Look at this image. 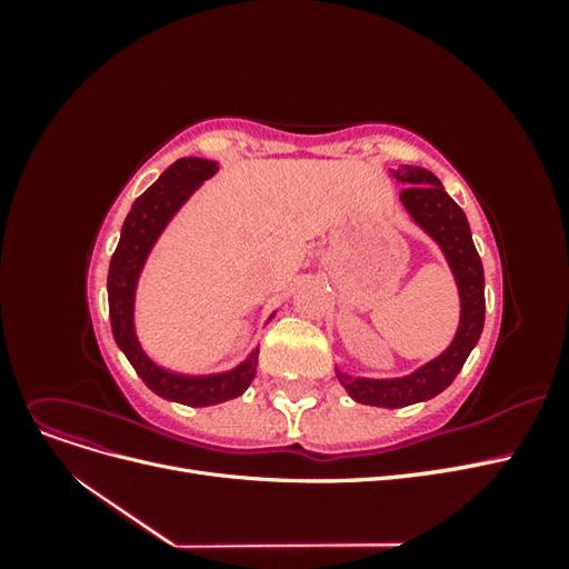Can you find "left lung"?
Instances as JSON below:
<instances>
[{"label":"left lung","mask_w":569,"mask_h":569,"mask_svg":"<svg viewBox=\"0 0 569 569\" xmlns=\"http://www.w3.org/2000/svg\"><path fill=\"white\" fill-rule=\"evenodd\" d=\"M396 182H403L399 201L403 203L410 220L432 237L449 263L460 299V320L453 341L437 358L427 360L425 366L403 377H353L339 366L337 380L347 389L356 403L380 406V408H403L435 399L449 387L460 368L477 347L481 327H485V268L472 242V232L460 206L446 194L443 184L435 173L418 166H399L389 170Z\"/></svg>","instance_id":"1"}]
</instances>
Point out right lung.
Returning a JSON list of instances; mask_svg holds the SVG:
<instances>
[{"mask_svg": "<svg viewBox=\"0 0 569 569\" xmlns=\"http://www.w3.org/2000/svg\"><path fill=\"white\" fill-rule=\"evenodd\" d=\"M216 173V161L197 157L178 159L173 166H168L159 180L132 203L123 230H120V242L113 251L107 282L111 330L118 349L126 353L134 372L142 377V382L153 393H159L161 399L194 408L216 406L242 396L256 377L258 347H253L242 363L232 370L211 375H184L168 370L159 366L157 360H151L142 349L140 337H137L134 330V297L147 258L151 249L157 247L168 222L173 220L187 199L203 184V180L213 178Z\"/></svg>", "mask_w": 569, "mask_h": 569, "instance_id": "add662e5", "label": "right lung"}]
</instances>
